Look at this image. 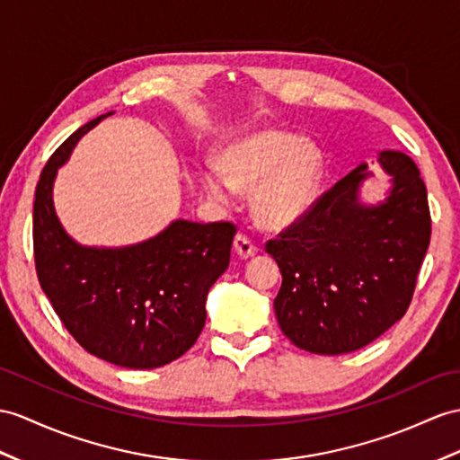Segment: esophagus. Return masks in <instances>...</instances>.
<instances>
[{
	"label": "esophagus",
	"mask_w": 460,
	"mask_h": 460,
	"mask_svg": "<svg viewBox=\"0 0 460 460\" xmlns=\"http://www.w3.org/2000/svg\"><path fill=\"white\" fill-rule=\"evenodd\" d=\"M234 248H236V252H238V255L240 257H243V260H248V257H252V255H255L257 253V243L248 236V234H243V232H240L236 238H234Z\"/></svg>",
	"instance_id": "1"
}]
</instances>
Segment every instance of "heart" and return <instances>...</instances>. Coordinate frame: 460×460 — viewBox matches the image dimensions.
<instances>
[{"instance_id": "b5f03b06", "label": "heart", "mask_w": 460, "mask_h": 460, "mask_svg": "<svg viewBox=\"0 0 460 460\" xmlns=\"http://www.w3.org/2000/svg\"><path fill=\"white\" fill-rule=\"evenodd\" d=\"M217 172L205 175L207 191L230 200L234 189H253L255 218L267 228L298 222L316 203L322 155L314 144L285 130L267 128L222 148Z\"/></svg>"}]
</instances>
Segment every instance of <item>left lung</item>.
<instances>
[{"label": "left lung", "instance_id": "left-lung-1", "mask_svg": "<svg viewBox=\"0 0 460 460\" xmlns=\"http://www.w3.org/2000/svg\"><path fill=\"white\" fill-rule=\"evenodd\" d=\"M378 162L392 175L383 203H359L361 164L265 243L283 275L279 326L300 349L357 351L410 306L431 238L428 189L410 155L386 150Z\"/></svg>", "mask_w": 460, "mask_h": 460}]
</instances>
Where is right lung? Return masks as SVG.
<instances>
[{
  "mask_svg": "<svg viewBox=\"0 0 460 460\" xmlns=\"http://www.w3.org/2000/svg\"><path fill=\"white\" fill-rule=\"evenodd\" d=\"M77 128L44 165L32 207L39 283L64 328L87 353L127 368H155L191 349L203 332L208 288L226 271L236 224L172 222L158 236L119 250L84 248L60 226L52 183Z\"/></svg>",
  "mask_w": 460,
  "mask_h": 460,
  "instance_id": "add662e5",
  "label": "right lung"
}]
</instances>
